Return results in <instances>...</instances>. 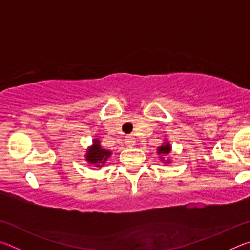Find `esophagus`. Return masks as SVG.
<instances>
[{
	"label": "esophagus",
	"mask_w": 250,
	"mask_h": 250,
	"mask_svg": "<svg viewBox=\"0 0 250 250\" xmlns=\"http://www.w3.org/2000/svg\"><path fill=\"white\" fill-rule=\"evenodd\" d=\"M125 145L128 146H130V147H132L135 145V141L133 140L132 138H126L125 139Z\"/></svg>",
	"instance_id": "1"
}]
</instances>
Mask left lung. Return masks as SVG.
Returning a JSON list of instances; mask_svg holds the SVG:
<instances>
[{"mask_svg":"<svg viewBox=\"0 0 250 250\" xmlns=\"http://www.w3.org/2000/svg\"><path fill=\"white\" fill-rule=\"evenodd\" d=\"M158 152H156V153H158L159 155H160V160L162 161V162H164V163H171V160H166L163 158L164 155H168L171 153V151H172V146H171V145H170V142H168L167 140H166L164 141V143H162V146H159L158 147V150H156Z\"/></svg>","mask_w":250,"mask_h":250,"instance_id":"8db88e82","label":"left lung"}]
</instances>
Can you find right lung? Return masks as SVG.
<instances>
[{
  "mask_svg": "<svg viewBox=\"0 0 250 250\" xmlns=\"http://www.w3.org/2000/svg\"><path fill=\"white\" fill-rule=\"evenodd\" d=\"M112 152L109 150L104 149L100 145V140L98 139H94L92 140V145L88 146L86 151V154H84V160L87 161L88 164L90 166H94L96 167H103L105 166L108 159L111 156Z\"/></svg>",
  "mask_w": 250,
  "mask_h": 250,
  "instance_id": "add662e5",
  "label": "right lung"
}]
</instances>
